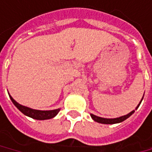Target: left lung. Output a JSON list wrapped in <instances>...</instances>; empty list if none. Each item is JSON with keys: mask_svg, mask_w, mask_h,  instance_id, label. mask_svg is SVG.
Returning a JSON list of instances; mask_svg holds the SVG:
<instances>
[{"mask_svg": "<svg viewBox=\"0 0 152 152\" xmlns=\"http://www.w3.org/2000/svg\"><path fill=\"white\" fill-rule=\"evenodd\" d=\"M142 99H143V97H142ZM142 99H141V101H142ZM140 101V102H141ZM140 102L139 103V105L137 106V107L135 108V109H137L138 107L140 106ZM134 112V110H133L132 112H130L128 114H126V115H124V116H121V117H119V118H100V117H97L96 115H93V114H91V117L92 118V119L94 120V121H96L97 123H101V124H117V123H120V122H123L124 121L126 118H128L129 116H131L132 114Z\"/></svg>", "mask_w": 152, "mask_h": 152, "instance_id": "obj_1", "label": "left lung"}]
</instances>
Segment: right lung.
I'll return each instance as SVG.
<instances>
[{
	"label": "right lung",
	"mask_w": 152,
	"mask_h": 152,
	"mask_svg": "<svg viewBox=\"0 0 152 152\" xmlns=\"http://www.w3.org/2000/svg\"><path fill=\"white\" fill-rule=\"evenodd\" d=\"M10 98L12 100V102H13V104L16 107L18 108L21 112L23 114L28 116L30 118H34V119H39V120H44V119H49L55 117V115L60 112V108L55 109V110H50V111H42V110H36V109H32L30 107H25L21 104H19L18 102H17L14 100L12 97L10 96Z\"/></svg>",
	"instance_id": "right-lung-1"
}]
</instances>
